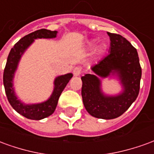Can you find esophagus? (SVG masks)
<instances>
[{
    "label": "esophagus",
    "mask_w": 154,
    "mask_h": 154,
    "mask_svg": "<svg viewBox=\"0 0 154 154\" xmlns=\"http://www.w3.org/2000/svg\"><path fill=\"white\" fill-rule=\"evenodd\" d=\"M81 72H82V68L79 67H76L73 69V75L75 77H77L81 74Z\"/></svg>",
    "instance_id": "1"
}]
</instances>
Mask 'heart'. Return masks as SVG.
Here are the masks:
<instances>
[{
  "mask_svg": "<svg viewBox=\"0 0 154 154\" xmlns=\"http://www.w3.org/2000/svg\"><path fill=\"white\" fill-rule=\"evenodd\" d=\"M92 44H93V43H91L90 45H91V46H92ZM100 50H101V48H100V47L97 48V52H100Z\"/></svg>",
  "mask_w": 154,
  "mask_h": 154,
  "instance_id": "heart-1",
  "label": "heart"
}]
</instances>
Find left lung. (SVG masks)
<instances>
[{
	"label": "left lung",
	"instance_id": "left-lung-1",
	"mask_svg": "<svg viewBox=\"0 0 154 154\" xmlns=\"http://www.w3.org/2000/svg\"><path fill=\"white\" fill-rule=\"evenodd\" d=\"M110 36V54L93 67L92 74L82 77V97L91 116L104 119H115L128 110L139 92L142 70L136 48L125 38L107 32ZM115 76L122 87L116 95L104 94L100 78Z\"/></svg>",
	"mask_w": 154,
	"mask_h": 154
}]
</instances>
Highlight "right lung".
<instances>
[{
	"label": "right lung",
	"mask_w": 154,
	"mask_h": 154,
	"mask_svg": "<svg viewBox=\"0 0 154 154\" xmlns=\"http://www.w3.org/2000/svg\"><path fill=\"white\" fill-rule=\"evenodd\" d=\"M57 31L56 30L51 31L46 29H41L25 35L14 45L7 57V62L3 74V83L5 87V94L13 109L27 119L39 120L54 113L61 93L73 76L72 73H67L56 77L54 82V87L52 95L47 100L41 103L25 104L20 100H19L15 94L14 88V77L22 55L34 43L35 39L54 38L57 37Z\"/></svg>",
	"instance_id": "1"
}]
</instances>
